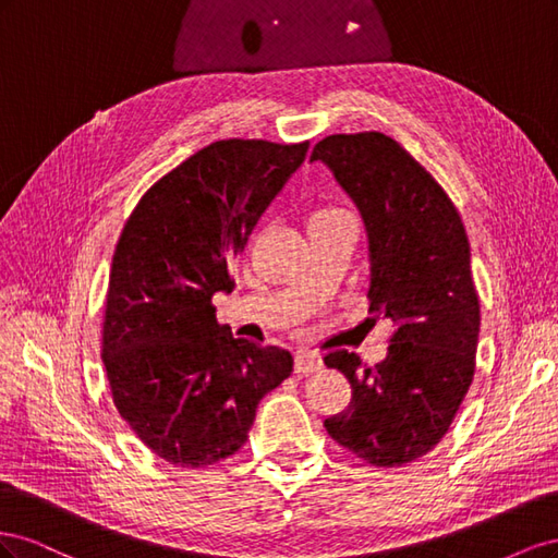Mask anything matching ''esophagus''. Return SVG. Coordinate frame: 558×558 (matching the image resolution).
<instances>
[{"instance_id": "1", "label": "esophagus", "mask_w": 558, "mask_h": 558, "mask_svg": "<svg viewBox=\"0 0 558 558\" xmlns=\"http://www.w3.org/2000/svg\"><path fill=\"white\" fill-rule=\"evenodd\" d=\"M320 365H324V361H320V356H318L316 351L300 349V351L295 353V373H298V375L316 373V369H320Z\"/></svg>"}]
</instances>
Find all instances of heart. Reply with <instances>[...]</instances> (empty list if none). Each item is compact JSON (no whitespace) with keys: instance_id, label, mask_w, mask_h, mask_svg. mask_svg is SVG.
<instances>
[{"instance_id":"b5f03b06","label":"heart","mask_w":558,"mask_h":558,"mask_svg":"<svg viewBox=\"0 0 558 558\" xmlns=\"http://www.w3.org/2000/svg\"><path fill=\"white\" fill-rule=\"evenodd\" d=\"M332 216H344V211L335 209V207H318L310 214V223H316V221H326V218H332Z\"/></svg>"}]
</instances>
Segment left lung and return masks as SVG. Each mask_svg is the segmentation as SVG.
Returning a JSON list of instances; mask_svg holds the SVG:
<instances>
[{
  "mask_svg": "<svg viewBox=\"0 0 558 558\" xmlns=\"http://www.w3.org/2000/svg\"><path fill=\"white\" fill-rule=\"evenodd\" d=\"M324 160L365 221L369 314L393 324L386 359H324L351 384L347 410L324 421L337 445L369 465L421 459L449 430L475 375L480 298L459 209L424 165L381 132L330 134Z\"/></svg>",
  "mask_w": 558,
  "mask_h": 558,
  "instance_id": "1",
  "label": "left lung"
}]
</instances>
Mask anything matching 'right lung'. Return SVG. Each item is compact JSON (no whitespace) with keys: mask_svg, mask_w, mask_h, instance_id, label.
Masks as SVG:
<instances>
[{"mask_svg":"<svg viewBox=\"0 0 558 558\" xmlns=\"http://www.w3.org/2000/svg\"><path fill=\"white\" fill-rule=\"evenodd\" d=\"M310 142L221 140L158 179L118 238L102 361L118 414L158 459L207 468L240 451L265 393L293 373L279 347L234 340L211 298Z\"/></svg>","mask_w":558,"mask_h":558,"instance_id":"obj_1","label":"right lung"}]
</instances>
